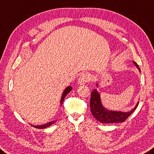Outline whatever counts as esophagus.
<instances>
[{"label": "esophagus", "instance_id": "34e87169", "mask_svg": "<svg viewBox=\"0 0 154 154\" xmlns=\"http://www.w3.org/2000/svg\"><path fill=\"white\" fill-rule=\"evenodd\" d=\"M91 75L89 73H83L80 75L79 77V79H78V82L80 85L85 84L87 82H90L91 80Z\"/></svg>", "mask_w": 154, "mask_h": 154}]
</instances>
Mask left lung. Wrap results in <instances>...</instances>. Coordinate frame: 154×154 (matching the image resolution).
I'll return each mask as SVG.
<instances>
[{
    "label": "left lung",
    "instance_id": "8db88e82",
    "mask_svg": "<svg viewBox=\"0 0 154 154\" xmlns=\"http://www.w3.org/2000/svg\"><path fill=\"white\" fill-rule=\"evenodd\" d=\"M133 63L135 64L137 68L140 71V69H139L137 64L134 61ZM96 85L98 86V83H97ZM138 104L139 102L137 103L136 106L132 110L126 112L121 111L108 110L102 106L101 99H100V95L96 89H94L91 94V112L95 119L100 122H102V123H115V122H122L125 121V120L136 110Z\"/></svg>",
    "mask_w": 154,
    "mask_h": 154
}]
</instances>
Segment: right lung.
Listing matches in <instances>:
<instances>
[{
  "instance_id": "right-lung-1",
  "label": "right lung",
  "mask_w": 154,
  "mask_h": 154,
  "mask_svg": "<svg viewBox=\"0 0 154 154\" xmlns=\"http://www.w3.org/2000/svg\"><path fill=\"white\" fill-rule=\"evenodd\" d=\"M72 89V88L71 86H68L67 88H66L65 90H64L63 93L62 94V96H61V98H60V106H62L63 103V101H64V99H65V97H66V95H67L70 91H71ZM57 121H50L49 122H47V123L44 124V125H39V126H34V125H32L33 126V127L35 128H47L50 127V125H52V124H54V122Z\"/></svg>"
}]
</instances>
